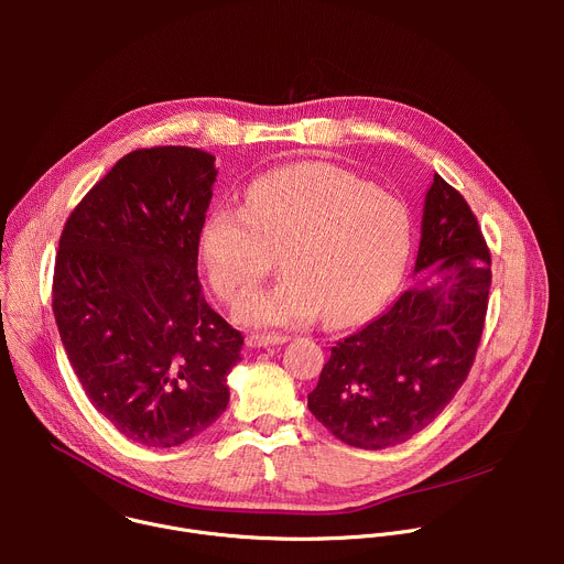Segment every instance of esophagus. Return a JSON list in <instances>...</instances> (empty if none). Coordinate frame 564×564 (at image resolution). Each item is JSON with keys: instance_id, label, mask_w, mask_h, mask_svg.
<instances>
[{"instance_id": "obj_1", "label": "esophagus", "mask_w": 564, "mask_h": 564, "mask_svg": "<svg viewBox=\"0 0 564 564\" xmlns=\"http://www.w3.org/2000/svg\"><path fill=\"white\" fill-rule=\"evenodd\" d=\"M290 337L285 335H248L246 344L248 348H270V346H279L285 344Z\"/></svg>"}]
</instances>
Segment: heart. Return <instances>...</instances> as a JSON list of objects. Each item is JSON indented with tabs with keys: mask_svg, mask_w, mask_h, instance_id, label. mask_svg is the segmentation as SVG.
<instances>
[{
	"mask_svg": "<svg viewBox=\"0 0 564 564\" xmlns=\"http://www.w3.org/2000/svg\"><path fill=\"white\" fill-rule=\"evenodd\" d=\"M413 250L409 205L328 163H303L252 181L243 207H216L198 252L227 303L248 299L274 270L283 281L238 310L250 326L364 321L397 285Z\"/></svg>",
	"mask_w": 564,
	"mask_h": 564,
	"instance_id": "1",
	"label": "heart"
}]
</instances>
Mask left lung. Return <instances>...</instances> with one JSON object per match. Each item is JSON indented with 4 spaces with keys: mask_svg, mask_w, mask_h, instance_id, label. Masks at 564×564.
<instances>
[{
    "mask_svg": "<svg viewBox=\"0 0 564 564\" xmlns=\"http://www.w3.org/2000/svg\"><path fill=\"white\" fill-rule=\"evenodd\" d=\"M381 316L337 341L310 413L337 440L379 451L426 429L468 377L485 330L491 252L464 196L440 174L426 192L415 272Z\"/></svg>",
    "mask_w": 564,
    "mask_h": 564,
    "instance_id": "1",
    "label": "left lung"
}]
</instances>
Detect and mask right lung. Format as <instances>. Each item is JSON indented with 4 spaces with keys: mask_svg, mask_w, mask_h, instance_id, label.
Listing matches in <instances>:
<instances>
[{
    "mask_svg": "<svg viewBox=\"0 0 564 564\" xmlns=\"http://www.w3.org/2000/svg\"><path fill=\"white\" fill-rule=\"evenodd\" d=\"M214 155L149 147L122 155L70 212L53 314L94 409L127 440L170 448L227 409L243 335L209 307L198 238Z\"/></svg>",
    "mask_w": 564,
    "mask_h": 564,
    "instance_id": "1",
    "label": "right lung"
}]
</instances>
